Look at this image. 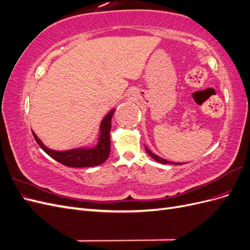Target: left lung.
I'll return each instance as SVG.
<instances>
[{"label":"left lung","mask_w":250,"mask_h":250,"mask_svg":"<svg viewBox=\"0 0 250 250\" xmlns=\"http://www.w3.org/2000/svg\"><path fill=\"white\" fill-rule=\"evenodd\" d=\"M145 150H146V152L153 158V160L155 161V162H158V163H161V164H169V165H183V164H186V163H175V162H169V161H167V160H165V158H162V157H160L158 155H156V154H154L153 152H151V151L145 146Z\"/></svg>","instance_id":"8db88e82"}]
</instances>
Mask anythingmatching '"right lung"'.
Listing matches in <instances>:
<instances>
[{
  "instance_id": "add662e5",
  "label": "right lung",
  "mask_w": 250,
  "mask_h": 250,
  "mask_svg": "<svg viewBox=\"0 0 250 250\" xmlns=\"http://www.w3.org/2000/svg\"><path fill=\"white\" fill-rule=\"evenodd\" d=\"M116 108L110 109L106 116L103 118L100 123L99 134H98V142L95 146H85L73 148L70 150H53L48 148L39 139V137L32 131L33 137L41 148L54 158L58 163L72 168H84L95 167L103 164L107 160L110 152V128L111 119Z\"/></svg>"
}]
</instances>
